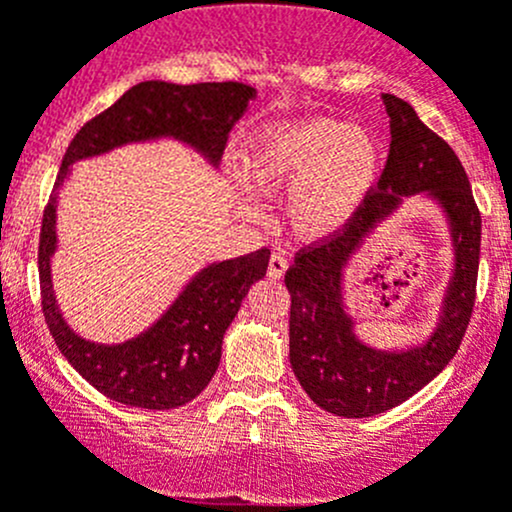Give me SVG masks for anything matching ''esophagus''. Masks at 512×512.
<instances>
[{
    "mask_svg": "<svg viewBox=\"0 0 512 512\" xmlns=\"http://www.w3.org/2000/svg\"><path fill=\"white\" fill-rule=\"evenodd\" d=\"M286 267H289V260H286L282 252H274V255L269 257V267H267L269 279H274V282H277V279H282Z\"/></svg>",
    "mask_w": 512,
    "mask_h": 512,
    "instance_id": "obj_1",
    "label": "esophagus"
}]
</instances>
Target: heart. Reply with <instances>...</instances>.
Returning a JSON list of instances; mask_svg holds the SVG:
<instances>
[{
  "mask_svg": "<svg viewBox=\"0 0 512 512\" xmlns=\"http://www.w3.org/2000/svg\"><path fill=\"white\" fill-rule=\"evenodd\" d=\"M381 143L369 128L330 116L279 121L247 143L243 170L257 192L291 189L286 218L296 235L325 240L340 233L372 194Z\"/></svg>",
  "mask_w": 512,
  "mask_h": 512,
  "instance_id": "heart-1",
  "label": "heart"
}]
</instances>
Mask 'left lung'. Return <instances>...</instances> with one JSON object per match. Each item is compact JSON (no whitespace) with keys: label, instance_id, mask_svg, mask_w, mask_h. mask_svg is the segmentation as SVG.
Listing matches in <instances>:
<instances>
[{"label":"left lung","instance_id":"obj_1","mask_svg":"<svg viewBox=\"0 0 512 512\" xmlns=\"http://www.w3.org/2000/svg\"><path fill=\"white\" fill-rule=\"evenodd\" d=\"M381 99L391 119V148L379 182L340 233L301 247L284 277L291 294V369L316 406L342 418L391 411L447 367L471 320L479 277L481 213L462 162L408 101L393 94ZM423 191L446 211L455 245V274L441 323L425 346L406 353L374 351L356 338L341 306V267L403 195Z\"/></svg>","mask_w":512,"mask_h":512}]
</instances>
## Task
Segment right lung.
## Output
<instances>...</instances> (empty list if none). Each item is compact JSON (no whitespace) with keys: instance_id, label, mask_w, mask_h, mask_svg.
<instances>
[{"instance_id":"obj_1","label":"right lung","mask_w":512,"mask_h":512,"mask_svg":"<svg viewBox=\"0 0 512 512\" xmlns=\"http://www.w3.org/2000/svg\"><path fill=\"white\" fill-rule=\"evenodd\" d=\"M250 99H255V89L243 82H140L116 104L84 123L67 148L43 211L38 243L43 316L67 362L111 401L148 411H170L194 401L216 374L223 335L247 289L267 274L269 250L262 247L250 255L204 267L184 286L165 316L145 333L121 345H99L80 338L65 323L53 294L50 257L58 243V189L70 174L72 162L153 138L182 140L199 150L211 165H218L230 128L245 114Z\"/></svg>"}]
</instances>
